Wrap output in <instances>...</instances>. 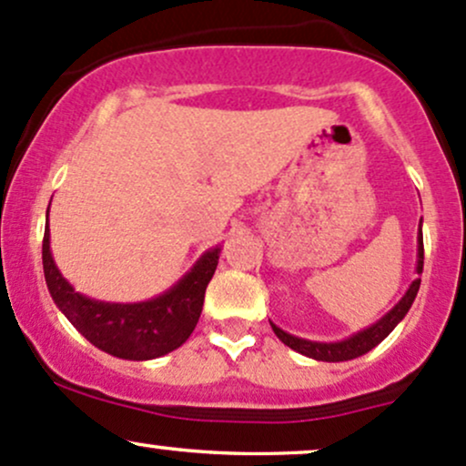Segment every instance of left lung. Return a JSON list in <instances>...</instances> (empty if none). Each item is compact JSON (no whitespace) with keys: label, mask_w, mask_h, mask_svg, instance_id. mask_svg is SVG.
Masks as SVG:
<instances>
[{"label":"left lung","mask_w":466,"mask_h":466,"mask_svg":"<svg viewBox=\"0 0 466 466\" xmlns=\"http://www.w3.org/2000/svg\"><path fill=\"white\" fill-rule=\"evenodd\" d=\"M422 263H424V245H422V232H420L418 234L416 274H422ZM418 289H420V279H416L411 285H409L407 294L398 300L396 308H391L390 311H387V314L382 316L378 323L367 327V329L358 331V334L350 336V339L339 340V342H314V340L299 339V336L288 334V331H283L274 323H272V329H274V334L285 342V345L291 347L294 351H299V354L314 358V360H323V362L351 360V358H358V356L367 354V351H371L378 342H382L387 336L391 334L393 327H396L407 316L409 308H411V303L416 300Z\"/></svg>","instance_id":"left-lung-1"}]
</instances>
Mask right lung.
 <instances>
[{
	"mask_svg": "<svg viewBox=\"0 0 466 466\" xmlns=\"http://www.w3.org/2000/svg\"><path fill=\"white\" fill-rule=\"evenodd\" d=\"M218 254L221 248L208 249L175 288L157 299L124 305L104 303L75 291L53 260L48 225L42 245L46 285L55 305L92 345L126 360L166 356L190 339L201 316L206 288L218 265Z\"/></svg>",
	"mask_w": 466,
	"mask_h": 466,
	"instance_id": "add662e5",
	"label": "right lung"
}]
</instances>
